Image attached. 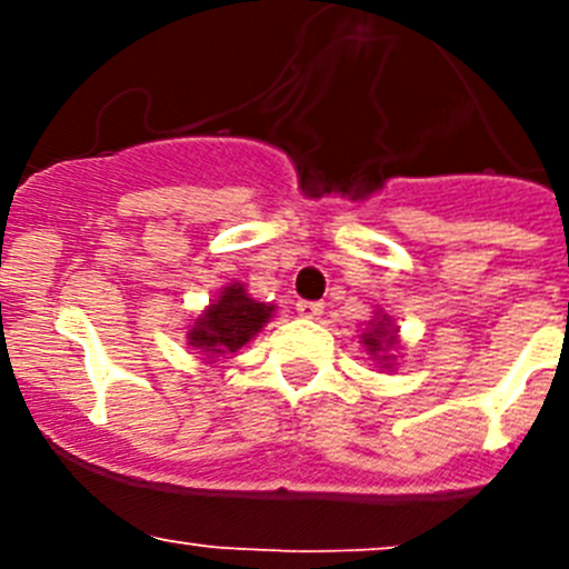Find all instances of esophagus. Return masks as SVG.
Returning a JSON list of instances; mask_svg holds the SVG:
<instances>
[{"label": "esophagus", "mask_w": 569, "mask_h": 569, "mask_svg": "<svg viewBox=\"0 0 569 569\" xmlns=\"http://www.w3.org/2000/svg\"><path fill=\"white\" fill-rule=\"evenodd\" d=\"M296 313L305 316V319H319V316L325 313V305H321V301H299V305H296Z\"/></svg>", "instance_id": "1"}]
</instances>
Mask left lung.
Masks as SVG:
<instances>
[{"label": "left lung", "mask_w": 569, "mask_h": 569, "mask_svg": "<svg viewBox=\"0 0 569 569\" xmlns=\"http://www.w3.org/2000/svg\"><path fill=\"white\" fill-rule=\"evenodd\" d=\"M396 328L393 321H390V316H376V319H370V330L367 333H361V345L367 347V353L373 356V359L385 361L381 367H390V359L393 356H387V350L396 345Z\"/></svg>", "instance_id": "left-lung-1"}]
</instances>
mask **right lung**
<instances>
[{
  "label": "right lung",
  "instance_id": "1",
  "mask_svg": "<svg viewBox=\"0 0 569 569\" xmlns=\"http://www.w3.org/2000/svg\"><path fill=\"white\" fill-rule=\"evenodd\" d=\"M273 310V305L250 299L244 284L236 281V284H228L219 299H213V305H208L204 313L190 325L188 345L208 356L210 361L216 356L236 353L268 325Z\"/></svg>",
  "mask_w": 569,
  "mask_h": 569
}]
</instances>
